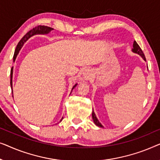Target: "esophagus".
<instances>
[{"label": "esophagus", "instance_id": "34e87169", "mask_svg": "<svg viewBox=\"0 0 160 160\" xmlns=\"http://www.w3.org/2000/svg\"><path fill=\"white\" fill-rule=\"evenodd\" d=\"M89 72H88V70H85V72H83V75H84V77L85 78H88L90 77V75H89Z\"/></svg>", "mask_w": 160, "mask_h": 160}]
</instances>
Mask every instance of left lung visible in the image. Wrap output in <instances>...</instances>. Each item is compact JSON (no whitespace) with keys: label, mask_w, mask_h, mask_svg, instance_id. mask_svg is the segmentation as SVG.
Instances as JSON below:
<instances>
[{"label":"left lung","mask_w":160,"mask_h":160,"mask_svg":"<svg viewBox=\"0 0 160 160\" xmlns=\"http://www.w3.org/2000/svg\"><path fill=\"white\" fill-rule=\"evenodd\" d=\"M132 51L135 53H137V54H138L139 56H141V58H143V60L146 61V58H145V56L143 54L142 50H141V48H140V46H138V43H137L136 40H134L133 42V45H132ZM148 68V67H147ZM92 118H93V122L95 123L96 125H97L98 127H100V128H103V126L101 124V122L98 121V118H96V115L95 114V112H93H93H92Z\"/></svg>","instance_id":"obj_1"}]
</instances>
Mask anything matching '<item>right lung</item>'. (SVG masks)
<instances>
[{
    "instance_id": "right-lung-1",
    "label": "right lung",
    "mask_w": 160,
    "mask_h": 160,
    "mask_svg": "<svg viewBox=\"0 0 160 160\" xmlns=\"http://www.w3.org/2000/svg\"><path fill=\"white\" fill-rule=\"evenodd\" d=\"M53 30V28H49V27H47V26H38V27H35V28H33L32 30L29 31V32L27 33V34L24 35L21 40H20L19 43L17 44V47H16V49H15V51H14V54H13V62H15L17 55L19 54V51L21 50L22 46H23L24 42H27V40H28L31 37H32V36L36 35H47V34H48V33L51 32V31H52ZM13 69V67H12V69H11V82H10L11 88H12V93H13V84H12ZM77 85H78V83H76V84L72 87V91H71V93H72V90L75 88L76 86H77ZM12 96L13 97V95ZM62 120H63V118L61 119L60 122H62Z\"/></svg>"
}]
</instances>
